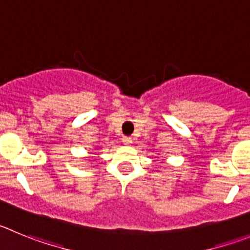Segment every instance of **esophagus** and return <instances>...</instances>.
<instances>
[{
    "mask_svg": "<svg viewBox=\"0 0 250 250\" xmlns=\"http://www.w3.org/2000/svg\"><path fill=\"white\" fill-rule=\"evenodd\" d=\"M122 142L125 146H129L130 143H132V138H130V137H123Z\"/></svg>",
    "mask_w": 250,
    "mask_h": 250,
    "instance_id": "1",
    "label": "esophagus"
}]
</instances>
